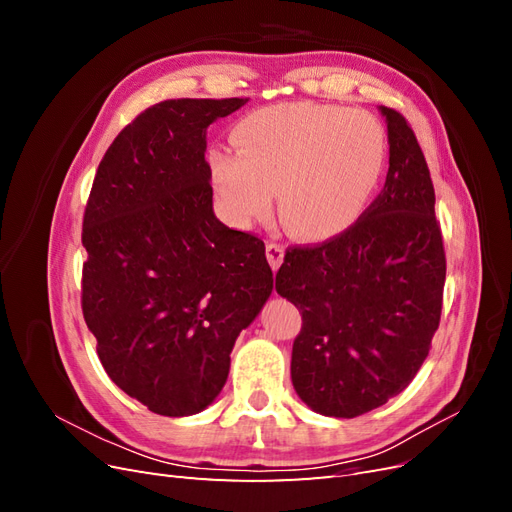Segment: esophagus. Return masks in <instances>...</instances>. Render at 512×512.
<instances>
[{
  "mask_svg": "<svg viewBox=\"0 0 512 512\" xmlns=\"http://www.w3.org/2000/svg\"><path fill=\"white\" fill-rule=\"evenodd\" d=\"M267 260L273 271L280 269L282 260H284V247L277 245V243H267Z\"/></svg>",
  "mask_w": 512,
  "mask_h": 512,
  "instance_id": "1",
  "label": "esophagus"
}]
</instances>
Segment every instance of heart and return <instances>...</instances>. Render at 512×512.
<instances>
[{
    "instance_id": "b5f03b06",
    "label": "heart",
    "mask_w": 512,
    "mask_h": 512,
    "mask_svg": "<svg viewBox=\"0 0 512 512\" xmlns=\"http://www.w3.org/2000/svg\"><path fill=\"white\" fill-rule=\"evenodd\" d=\"M235 149L207 153L209 181L230 222L265 218L280 188V215L294 235L327 241L367 213L389 162L378 117L339 104L280 102L237 121Z\"/></svg>"
}]
</instances>
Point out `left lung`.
Listing matches in <instances>:
<instances>
[{
    "instance_id": "obj_1",
    "label": "left lung",
    "mask_w": 512,
    "mask_h": 512,
    "mask_svg": "<svg viewBox=\"0 0 512 512\" xmlns=\"http://www.w3.org/2000/svg\"><path fill=\"white\" fill-rule=\"evenodd\" d=\"M389 173L359 224L318 245L288 247L275 290L299 307L297 395L318 414L354 418L399 395L431 348L446 256L436 192L406 117L380 106Z\"/></svg>"
}]
</instances>
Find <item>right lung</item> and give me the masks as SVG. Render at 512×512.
Here are the masks:
<instances>
[{"mask_svg": "<svg viewBox=\"0 0 512 512\" xmlns=\"http://www.w3.org/2000/svg\"><path fill=\"white\" fill-rule=\"evenodd\" d=\"M245 102L149 106L106 149L85 207V322L108 378L162 416L220 395L273 290L265 243L215 218L205 160L207 128Z\"/></svg>", "mask_w": 512, "mask_h": 512, "instance_id": "obj_1", "label": "right lung"}]
</instances>
